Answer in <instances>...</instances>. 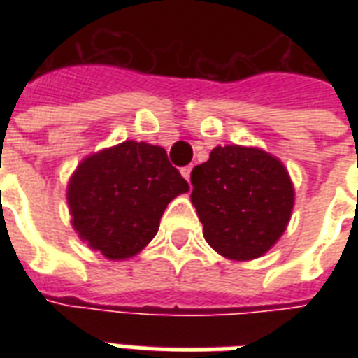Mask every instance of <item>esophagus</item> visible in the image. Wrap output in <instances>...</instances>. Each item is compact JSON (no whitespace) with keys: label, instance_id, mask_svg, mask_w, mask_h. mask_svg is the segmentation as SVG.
Masks as SVG:
<instances>
[{"label":"esophagus","instance_id":"34e87169","mask_svg":"<svg viewBox=\"0 0 358 358\" xmlns=\"http://www.w3.org/2000/svg\"><path fill=\"white\" fill-rule=\"evenodd\" d=\"M191 171H193V165H185V167L180 169V173H182V176H184L187 182H189V178H191Z\"/></svg>","mask_w":358,"mask_h":358}]
</instances>
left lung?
I'll use <instances>...</instances> for the list:
<instances>
[{
  "label": "left lung",
  "instance_id": "8db88e82",
  "mask_svg": "<svg viewBox=\"0 0 358 358\" xmlns=\"http://www.w3.org/2000/svg\"><path fill=\"white\" fill-rule=\"evenodd\" d=\"M191 185L204 238L232 260H252L271 249L294 208L288 171L258 148L215 146L191 171Z\"/></svg>",
  "mask_w": 358,
  "mask_h": 358
}]
</instances>
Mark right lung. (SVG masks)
I'll return each instance as SVG.
<instances>
[{
  "mask_svg": "<svg viewBox=\"0 0 358 358\" xmlns=\"http://www.w3.org/2000/svg\"><path fill=\"white\" fill-rule=\"evenodd\" d=\"M187 189L162 146L124 141L87 157L66 195L80 238L109 260H124L156 236L169 202Z\"/></svg>",
  "mask_w": 358,
  "mask_h": 358,
  "instance_id": "right-lung-1",
  "label": "right lung"
}]
</instances>
